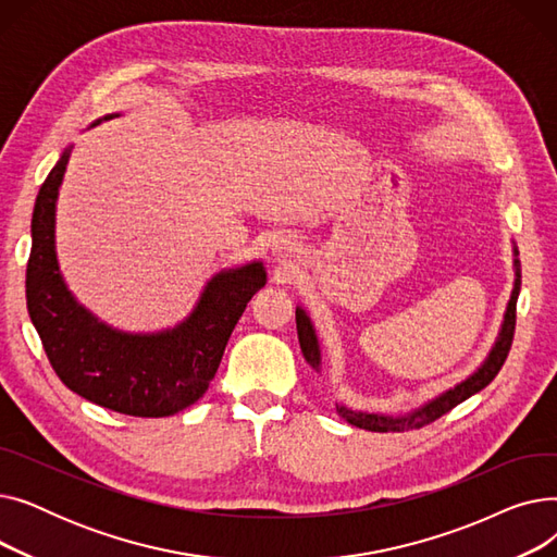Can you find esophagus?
<instances>
[{"instance_id":"34e87169","label":"esophagus","mask_w":557,"mask_h":557,"mask_svg":"<svg viewBox=\"0 0 557 557\" xmlns=\"http://www.w3.org/2000/svg\"><path fill=\"white\" fill-rule=\"evenodd\" d=\"M290 250H294V246H290L288 239L280 237V239L273 242V255H286V252H290Z\"/></svg>"}]
</instances>
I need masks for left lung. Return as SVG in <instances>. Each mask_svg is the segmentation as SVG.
Instances as JSON below:
<instances>
[{
	"mask_svg": "<svg viewBox=\"0 0 557 557\" xmlns=\"http://www.w3.org/2000/svg\"><path fill=\"white\" fill-rule=\"evenodd\" d=\"M515 257H517V248H515ZM519 288H521V271H519V259H515V288L510 302L506 307V315H504V325L499 332V338H496L494 347L490 349L487 359L483 361V366L465 379V382L456 384L454 388L445 391L443 395H437L435 399L426 401L424 406L416 408V411L406 413V416H382V413H366V411H352L343 404H336V413L359 429H368V431H376V433H386V431H406V429H420L424 424L435 422L437 418H443L445 413H449L454 406H458L460 401H465L467 397H472L474 393L483 391L492 379L499 374L502 366L506 363V357L510 352L512 345V336H515V320H517V298H519ZM296 325H298V341H300V349L307 359V363L311 368H315V372H320V347H318V338H315V330L311 325V318L307 315V311L302 307L296 309Z\"/></svg>",
	"mask_w": 557,
	"mask_h": 557,
	"instance_id": "8db88e82",
	"label": "left lung"
}]
</instances>
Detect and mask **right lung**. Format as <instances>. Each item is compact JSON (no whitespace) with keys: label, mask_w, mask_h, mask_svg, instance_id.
<instances>
[{"label":"right lung","mask_w":557,"mask_h":557,"mask_svg":"<svg viewBox=\"0 0 557 557\" xmlns=\"http://www.w3.org/2000/svg\"><path fill=\"white\" fill-rule=\"evenodd\" d=\"M67 162L70 149L38 191L26 263V309L47 359L70 391L110 411L135 418L178 413L210 388L234 325L267 284L263 263L216 273L194 311L173 330H112L76 302L58 269L55 198Z\"/></svg>","instance_id":"add662e5"}]
</instances>
